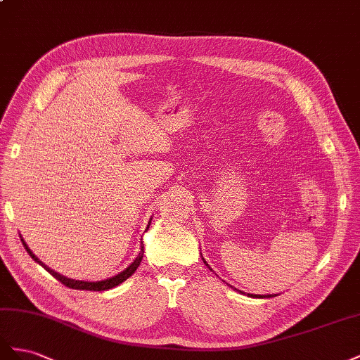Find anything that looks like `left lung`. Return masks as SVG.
<instances>
[{
	"mask_svg": "<svg viewBox=\"0 0 360 360\" xmlns=\"http://www.w3.org/2000/svg\"><path fill=\"white\" fill-rule=\"evenodd\" d=\"M202 259H203V258H202ZM203 264L207 265L208 269L211 270V266L207 264V261H205V259H203ZM232 288H233V286H232ZM238 291H240V290H238ZM240 292H243V291H240ZM243 294H244V292H243ZM248 295H249V297H255V299H262V297H273V295H255V294H248Z\"/></svg>",
	"mask_w": 360,
	"mask_h": 360,
	"instance_id": "1",
	"label": "left lung"
}]
</instances>
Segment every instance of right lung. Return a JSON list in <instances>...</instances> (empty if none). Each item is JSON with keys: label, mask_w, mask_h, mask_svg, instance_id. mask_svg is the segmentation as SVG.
Returning <instances> with one entry per match:
<instances>
[{"label": "right lung", "mask_w": 360, "mask_h": 360, "mask_svg": "<svg viewBox=\"0 0 360 360\" xmlns=\"http://www.w3.org/2000/svg\"><path fill=\"white\" fill-rule=\"evenodd\" d=\"M149 224H150V221H149ZM149 224H148V229H149ZM20 241H22V244H24V248H25V250H27V253L32 256V258L37 262V264H40L44 266V269L49 273V274H53L57 281H60L61 283H63L65 286H69V288H72V290H86V291H107V290H111V288H115V286H117L119 283H122L123 281H127L129 276H132L134 274V271L137 270V266L140 265V262H141V259H143V253H145V244L141 243V249H140V253H139V256L137 258L134 259V262H132L129 266H127L125 270H123L122 273H119V274H116V276H112V277H110V279H105V281H99V282H86V281H74V279H69V277H66V276H61V274H58L57 271H54V270H51L49 266H46L42 261H39L37 259V256L28 249V245L25 244V241L20 238Z\"/></svg>", "instance_id": "right-lung-1"}]
</instances>
